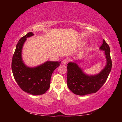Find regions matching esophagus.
Wrapping results in <instances>:
<instances>
[{
	"label": "esophagus",
	"instance_id": "34e87169",
	"mask_svg": "<svg viewBox=\"0 0 122 122\" xmlns=\"http://www.w3.org/2000/svg\"><path fill=\"white\" fill-rule=\"evenodd\" d=\"M68 60L67 59H65L62 61V63L63 65H66V64L68 63Z\"/></svg>",
	"mask_w": 122,
	"mask_h": 122
}]
</instances>
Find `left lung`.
Returning <instances> with one entry per match:
<instances>
[{
	"instance_id": "left-lung-1",
	"label": "left lung",
	"mask_w": 122,
	"mask_h": 122,
	"mask_svg": "<svg viewBox=\"0 0 122 122\" xmlns=\"http://www.w3.org/2000/svg\"><path fill=\"white\" fill-rule=\"evenodd\" d=\"M100 49L105 51L107 65L98 74L88 75L84 73L76 63L67 64V86L74 94L82 96L95 93L106 82L112 68V61L110 47L104 39Z\"/></svg>"
}]
</instances>
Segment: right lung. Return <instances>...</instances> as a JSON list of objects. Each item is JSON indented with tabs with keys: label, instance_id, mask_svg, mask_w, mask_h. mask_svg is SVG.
<instances>
[{
	"label": "right lung",
	"instance_id": "1",
	"mask_svg": "<svg viewBox=\"0 0 122 122\" xmlns=\"http://www.w3.org/2000/svg\"><path fill=\"white\" fill-rule=\"evenodd\" d=\"M33 35L32 32H29L18 42L12 57V71L14 79L22 90L33 95H39L48 90L53 72L61 62L46 61L33 68L25 65L21 57L22 47L27 38Z\"/></svg>",
	"mask_w": 122,
	"mask_h": 122
}]
</instances>
